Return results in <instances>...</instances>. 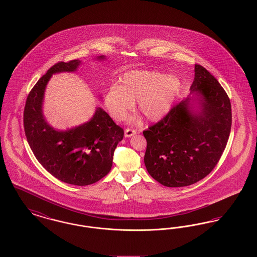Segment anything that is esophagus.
<instances>
[{
	"mask_svg": "<svg viewBox=\"0 0 257 257\" xmlns=\"http://www.w3.org/2000/svg\"><path fill=\"white\" fill-rule=\"evenodd\" d=\"M136 134H137V131L135 129H130V128H127L124 132V135H125L126 138H130V137H132V136Z\"/></svg>",
	"mask_w": 257,
	"mask_h": 257,
	"instance_id": "obj_1",
	"label": "esophagus"
}]
</instances>
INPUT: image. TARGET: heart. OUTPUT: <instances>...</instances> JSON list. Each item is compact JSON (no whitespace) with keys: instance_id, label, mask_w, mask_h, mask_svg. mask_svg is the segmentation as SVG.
Segmentation results:
<instances>
[{"instance_id":"heart-1","label":"heart","mask_w":257,"mask_h":257,"mask_svg":"<svg viewBox=\"0 0 257 257\" xmlns=\"http://www.w3.org/2000/svg\"><path fill=\"white\" fill-rule=\"evenodd\" d=\"M180 86V80L175 75L133 70L123 75L118 86L111 85L107 89L104 103L116 121L123 120L137 102L138 110L147 120L156 122L171 111Z\"/></svg>"}]
</instances>
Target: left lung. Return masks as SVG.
I'll return each mask as SVG.
<instances>
[{"label":"left lung","mask_w":257,"mask_h":257,"mask_svg":"<svg viewBox=\"0 0 257 257\" xmlns=\"http://www.w3.org/2000/svg\"><path fill=\"white\" fill-rule=\"evenodd\" d=\"M191 95L144 131L148 173L167 187H185L213 171L226 147L231 104L218 80L195 65Z\"/></svg>","instance_id":"1"}]
</instances>
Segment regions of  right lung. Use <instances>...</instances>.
<instances>
[{"label": "right lung", "mask_w": 257, "mask_h": 257, "mask_svg": "<svg viewBox=\"0 0 257 257\" xmlns=\"http://www.w3.org/2000/svg\"><path fill=\"white\" fill-rule=\"evenodd\" d=\"M96 59L103 61L106 57ZM81 63L79 60L58 62L38 80L26 101L24 128L31 149L46 171L62 182L86 186L109 173L113 151L122 141V128L98 107L88 121L67 130H58L47 122L42 110L52 75L75 72Z\"/></svg>", "instance_id": "1"}]
</instances>
